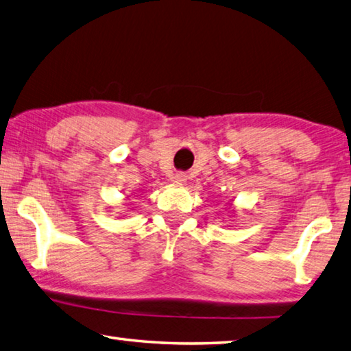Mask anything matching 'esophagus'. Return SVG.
<instances>
[{"mask_svg":"<svg viewBox=\"0 0 351 351\" xmlns=\"http://www.w3.org/2000/svg\"><path fill=\"white\" fill-rule=\"evenodd\" d=\"M186 181H187V175L182 173V171H178V173L173 176V182L178 184V186H182Z\"/></svg>","mask_w":351,"mask_h":351,"instance_id":"obj_1","label":"esophagus"}]
</instances>
